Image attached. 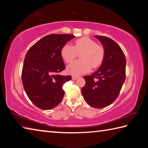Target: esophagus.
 Segmentation results:
<instances>
[{
  "mask_svg": "<svg viewBox=\"0 0 148 148\" xmlns=\"http://www.w3.org/2000/svg\"><path fill=\"white\" fill-rule=\"evenodd\" d=\"M78 78V76H72V79L73 80H76Z\"/></svg>",
  "mask_w": 148,
  "mask_h": 148,
  "instance_id": "34e87169",
  "label": "esophagus"
}]
</instances>
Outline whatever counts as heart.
Instances as JSON below:
<instances>
[{
  "label": "heart",
  "mask_w": 148,
  "mask_h": 148,
  "mask_svg": "<svg viewBox=\"0 0 148 148\" xmlns=\"http://www.w3.org/2000/svg\"><path fill=\"white\" fill-rule=\"evenodd\" d=\"M80 55L79 61L72 62L67 67L69 73L78 76L89 72L92 68L97 69L102 64L105 57V49L102 45L89 37H82L75 41L74 46L64 44L61 49V56L70 63Z\"/></svg>",
  "instance_id": "heart-1"
}]
</instances>
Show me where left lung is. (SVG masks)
<instances>
[{
  "label": "left lung",
  "instance_id": "1",
  "mask_svg": "<svg viewBox=\"0 0 148 148\" xmlns=\"http://www.w3.org/2000/svg\"><path fill=\"white\" fill-rule=\"evenodd\" d=\"M103 45L104 60L99 70L86 76V85L82 89L86 102L95 108H103L117 99L125 80L126 59L116 42L106 36H95Z\"/></svg>",
  "mask_w": 148,
  "mask_h": 148
}]
</instances>
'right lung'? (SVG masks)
<instances>
[{
    "label": "right lung",
    "instance_id": "1",
    "mask_svg": "<svg viewBox=\"0 0 148 148\" xmlns=\"http://www.w3.org/2000/svg\"><path fill=\"white\" fill-rule=\"evenodd\" d=\"M74 35H47L30 47L25 57L21 79L26 94L35 106L51 110L63 98L62 86L71 76L58 74L65 69L61 49Z\"/></svg>",
    "mask_w": 148,
    "mask_h": 148
}]
</instances>
